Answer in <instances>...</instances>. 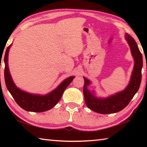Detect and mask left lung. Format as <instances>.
<instances>
[{"label": "left lung", "mask_w": 147, "mask_h": 147, "mask_svg": "<svg viewBox=\"0 0 147 147\" xmlns=\"http://www.w3.org/2000/svg\"><path fill=\"white\" fill-rule=\"evenodd\" d=\"M126 39L130 47L131 54L134 58V71L128 86L124 91L106 98H96L93 92L88 89L90 82L84 77L83 92L87 106L91 110L98 113L110 114L119 112L128 105L135 94L138 92L141 82V69L143 67V56L139 51L136 41L128 34H125Z\"/></svg>", "instance_id": "obj_1"}]
</instances>
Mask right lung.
Instances as JSON below:
<instances>
[{"label":"right lung","mask_w":147,"mask_h":147,"mask_svg":"<svg viewBox=\"0 0 147 147\" xmlns=\"http://www.w3.org/2000/svg\"><path fill=\"white\" fill-rule=\"evenodd\" d=\"M7 47L4 56V79L5 83L9 93L13 96L17 104L28 111L33 112H43L53 108L58 102L62 96L63 91L70 83L73 81L74 77L71 76L61 82L55 90L44 96L32 94L21 91L15 85L9 71L8 65V56L9 47Z\"/></svg>","instance_id":"right-lung-1"}]
</instances>
